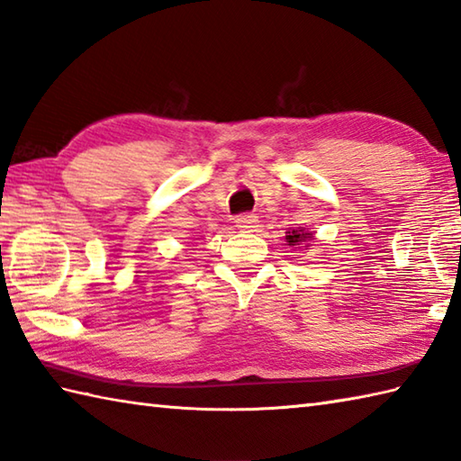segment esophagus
<instances>
[{
    "instance_id": "obj_1",
    "label": "esophagus",
    "mask_w": 461,
    "mask_h": 461,
    "mask_svg": "<svg viewBox=\"0 0 461 461\" xmlns=\"http://www.w3.org/2000/svg\"><path fill=\"white\" fill-rule=\"evenodd\" d=\"M236 225L241 231H256L258 228V215L256 213H241L238 215Z\"/></svg>"
}]
</instances>
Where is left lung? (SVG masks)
<instances>
[{"label":"left lung","instance_id":"8db88e82","mask_svg":"<svg viewBox=\"0 0 461 461\" xmlns=\"http://www.w3.org/2000/svg\"><path fill=\"white\" fill-rule=\"evenodd\" d=\"M312 233H307L303 230H293V231H287V246H301V241L305 240H311Z\"/></svg>","mask_w":461,"mask_h":461}]
</instances>
